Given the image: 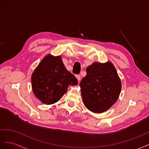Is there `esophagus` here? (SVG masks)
I'll return each instance as SVG.
<instances>
[{"label": "esophagus", "mask_w": 149, "mask_h": 149, "mask_svg": "<svg viewBox=\"0 0 149 149\" xmlns=\"http://www.w3.org/2000/svg\"><path fill=\"white\" fill-rule=\"evenodd\" d=\"M76 78L77 79L78 82H80V79H81V77H80V75H76Z\"/></svg>", "instance_id": "obj_1"}]
</instances>
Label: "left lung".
Here are the masks:
<instances>
[{
  "label": "left lung",
  "mask_w": 149,
  "mask_h": 149,
  "mask_svg": "<svg viewBox=\"0 0 149 149\" xmlns=\"http://www.w3.org/2000/svg\"><path fill=\"white\" fill-rule=\"evenodd\" d=\"M87 75L80 83L84 105L90 111L102 113L116 103L122 83L113 63L93 62L86 69Z\"/></svg>",
  "instance_id": "1"
}]
</instances>
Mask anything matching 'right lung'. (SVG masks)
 Wrapping results in <instances>:
<instances>
[{"instance_id": "obj_1", "label": "right lung", "mask_w": 149, "mask_h": 149, "mask_svg": "<svg viewBox=\"0 0 149 149\" xmlns=\"http://www.w3.org/2000/svg\"><path fill=\"white\" fill-rule=\"evenodd\" d=\"M32 91L42 103H56L67 91L69 86H76L78 80L68 71L61 56H45L33 72Z\"/></svg>"}]
</instances>
